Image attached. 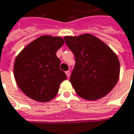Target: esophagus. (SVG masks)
Wrapping results in <instances>:
<instances>
[{"mask_svg": "<svg viewBox=\"0 0 134 134\" xmlns=\"http://www.w3.org/2000/svg\"><path fill=\"white\" fill-rule=\"evenodd\" d=\"M65 73H66V75H67V77L69 78V77H70V71H69V70H67V71H66V72H65Z\"/></svg>", "mask_w": 134, "mask_h": 134, "instance_id": "obj_1", "label": "esophagus"}]
</instances>
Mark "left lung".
I'll return each instance as SVG.
<instances>
[{
	"instance_id": "obj_1",
	"label": "left lung",
	"mask_w": 134,
	"mask_h": 134,
	"mask_svg": "<svg viewBox=\"0 0 134 134\" xmlns=\"http://www.w3.org/2000/svg\"><path fill=\"white\" fill-rule=\"evenodd\" d=\"M64 41L75 57L70 82L77 94L90 101L107 95L119 79L120 62L115 53L88 33L65 36Z\"/></svg>"
}]
</instances>
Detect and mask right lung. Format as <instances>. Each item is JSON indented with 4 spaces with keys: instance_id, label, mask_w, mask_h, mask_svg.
I'll return each mask as SVG.
<instances>
[{
    "instance_id": "right-lung-1",
    "label": "right lung",
    "mask_w": 134,
    "mask_h": 134,
    "mask_svg": "<svg viewBox=\"0 0 134 134\" xmlns=\"http://www.w3.org/2000/svg\"><path fill=\"white\" fill-rule=\"evenodd\" d=\"M64 43L62 37L42 35L30 43L16 57L15 80L29 98L47 102L57 95L60 84L67 79L56 54Z\"/></svg>"
}]
</instances>
